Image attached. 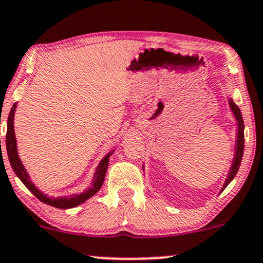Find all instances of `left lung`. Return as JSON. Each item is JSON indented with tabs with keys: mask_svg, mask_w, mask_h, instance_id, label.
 Wrapping results in <instances>:
<instances>
[{
	"mask_svg": "<svg viewBox=\"0 0 263 263\" xmlns=\"http://www.w3.org/2000/svg\"><path fill=\"white\" fill-rule=\"evenodd\" d=\"M229 105H231L232 111H233V114L235 115V118H237V121H238V139H237V149H235V158L233 160V165H232L231 171H229V175L227 179H226L222 191H224V188L231 183L232 179H233L235 177V175H237V172L239 170V165H240L241 162L242 153H244V121H242L240 109H239L238 105L235 104L232 99L231 102H229Z\"/></svg>",
	"mask_w": 263,
	"mask_h": 263,
	"instance_id": "obj_1",
	"label": "left lung"
}]
</instances>
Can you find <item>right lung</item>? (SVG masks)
Segmentation results:
<instances>
[{
	"instance_id": "1",
	"label": "right lung",
	"mask_w": 263,
	"mask_h": 263,
	"mask_svg": "<svg viewBox=\"0 0 263 263\" xmlns=\"http://www.w3.org/2000/svg\"><path fill=\"white\" fill-rule=\"evenodd\" d=\"M16 104H14L9 111L8 115V121H7V135H6V147H7V154L9 162H11V166L13 171L15 172V175L21 178V181L24 183L26 188L29 189L32 194L35 195L39 200H41L45 204H48L53 206V208L57 209H71L75 208L82 202L87 200L91 197L97 193L101 187L103 185V182H104L105 172H107L108 164H109V156L111 155V153L105 156L104 159L101 161V164L97 167V171H96L95 177H93V184L91 188H88L87 191L84 193H80L78 195H70V197L66 198H48L47 195L42 194L41 192L39 191L37 188L32 184V182L30 181L29 175L26 174L24 166H23L21 159L18 156V152H16V142H15V135H14V124H13V120H14V111H15Z\"/></svg>"
}]
</instances>
